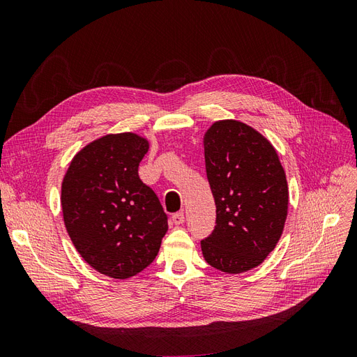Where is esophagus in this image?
Masks as SVG:
<instances>
[{
	"mask_svg": "<svg viewBox=\"0 0 357 357\" xmlns=\"http://www.w3.org/2000/svg\"><path fill=\"white\" fill-rule=\"evenodd\" d=\"M172 222H174V225H183V222H185V213L177 211L172 214Z\"/></svg>",
	"mask_w": 357,
	"mask_h": 357,
	"instance_id": "34e87169",
	"label": "esophagus"
}]
</instances>
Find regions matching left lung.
<instances>
[{"mask_svg": "<svg viewBox=\"0 0 357 357\" xmlns=\"http://www.w3.org/2000/svg\"><path fill=\"white\" fill-rule=\"evenodd\" d=\"M215 226L201 241L207 264L228 274L264 262L282 236L289 204L284 169L268 139L245 123L220 121L204 137Z\"/></svg>", "mask_w": 357, "mask_h": 357, "instance_id": "obj_1", "label": "left lung"}]
</instances>
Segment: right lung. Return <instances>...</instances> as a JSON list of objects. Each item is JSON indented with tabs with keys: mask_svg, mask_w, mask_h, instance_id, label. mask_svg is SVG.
<instances>
[{
	"mask_svg": "<svg viewBox=\"0 0 357 357\" xmlns=\"http://www.w3.org/2000/svg\"><path fill=\"white\" fill-rule=\"evenodd\" d=\"M147 150L135 134L105 135L74 156L62 181V214L74 247L113 278L142 273L168 231V214L138 176Z\"/></svg>",
	"mask_w": 357,
	"mask_h": 357,
	"instance_id": "right-lung-1",
	"label": "right lung"
}]
</instances>
